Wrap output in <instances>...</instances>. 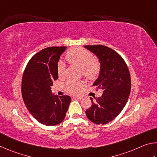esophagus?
<instances>
[{"instance_id": "obj_1", "label": "esophagus", "mask_w": 157, "mask_h": 157, "mask_svg": "<svg viewBox=\"0 0 157 157\" xmlns=\"http://www.w3.org/2000/svg\"><path fill=\"white\" fill-rule=\"evenodd\" d=\"M74 99H76V100H81V99H83V97H74L73 98Z\"/></svg>"}]
</instances>
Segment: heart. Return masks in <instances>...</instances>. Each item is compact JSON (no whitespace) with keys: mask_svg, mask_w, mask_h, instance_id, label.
I'll list each match as a JSON object with an SVG mask.
<instances>
[{"mask_svg":"<svg viewBox=\"0 0 157 157\" xmlns=\"http://www.w3.org/2000/svg\"><path fill=\"white\" fill-rule=\"evenodd\" d=\"M65 59L71 65L81 68L83 76L89 80H95L99 76L101 64L99 60L95 59L90 51L82 48H74L69 49ZM65 73V63L60 60L57 65V74L60 78H64ZM86 86L84 81H68L65 89L70 94H76L80 93Z\"/></svg>","mask_w":157,"mask_h":157,"instance_id":"obj_1","label":"heart"}]
</instances>
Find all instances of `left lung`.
<instances>
[{"instance_id":"1","label":"left lung","mask_w":157,"mask_h":157,"mask_svg":"<svg viewBox=\"0 0 157 157\" xmlns=\"http://www.w3.org/2000/svg\"><path fill=\"white\" fill-rule=\"evenodd\" d=\"M97 55L101 64L99 77L93 84L97 90L102 89L101 97L94 101L86 114L96 124H106L114 120L124 108L131 90V78L124 59L114 49L102 45H85Z\"/></svg>"}]
</instances>
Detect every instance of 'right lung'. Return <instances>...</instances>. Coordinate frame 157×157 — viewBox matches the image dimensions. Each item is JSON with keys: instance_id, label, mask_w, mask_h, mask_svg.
<instances>
[{"instance_id": "1", "label": "right lung", "mask_w": 157, "mask_h": 157, "mask_svg": "<svg viewBox=\"0 0 157 157\" xmlns=\"http://www.w3.org/2000/svg\"><path fill=\"white\" fill-rule=\"evenodd\" d=\"M66 47H49L32 57L22 78V97L27 109L38 122L48 126L64 120L71 102L67 95L53 96L51 86L59 78L57 65Z\"/></svg>"}]
</instances>
